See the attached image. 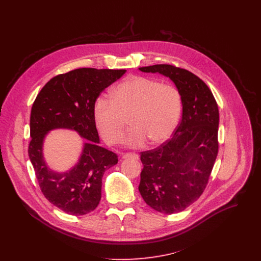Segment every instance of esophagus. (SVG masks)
Returning <instances> with one entry per match:
<instances>
[{
	"mask_svg": "<svg viewBox=\"0 0 261 261\" xmlns=\"http://www.w3.org/2000/svg\"><path fill=\"white\" fill-rule=\"evenodd\" d=\"M121 156H122V159H136V160H139V154L135 153V152L123 153Z\"/></svg>",
	"mask_w": 261,
	"mask_h": 261,
	"instance_id": "obj_1",
	"label": "esophagus"
}]
</instances>
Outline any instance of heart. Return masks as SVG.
<instances>
[{
    "instance_id": "1",
    "label": "heart",
    "mask_w": 261,
    "mask_h": 261,
    "mask_svg": "<svg viewBox=\"0 0 261 261\" xmlns=\"http://www.w3.org/2000/svg\"><path fill=\"white\" fill-rule=\"evenodd\" d=\"M182 112L179 90L159 80L132 75L112 90V98L98 97L93 108L95 126L110 145L117 144L125 130L126 118L133 126L124 140L130 148L167 142L175 132Z\"/></svg>"
}]
</instances>
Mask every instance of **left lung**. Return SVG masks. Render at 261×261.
<instances>
[{
  "label": "left lung",
  "mask_w": 261,
  "mask_h": 261,
  "mask_svg": "<svg viewBox=\"0 0 261 261\" xmlns=\"http://www.w3.org/2000/svg\"><path fill=\"white\" fill-rule=\"evenodd\" d=\"M169 77L182 97V119L173 138L142 152L139 191L153 210L174 214L185 210L204 192L218 153L219 111L203 80L169 64L139 68Z\"/></svg>",
  "instance_id": "1"
}]
</instances>
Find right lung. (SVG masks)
<instances>
[{
    "label": "right lung",
    "mask_w": 261,
    "mask_h": 261,
    "mask_svg": "<svg viewBox=\"0 0 261 261\" xmlns=\"http://www.w3.org/2000/svg\"><path fill=\"white\" fill-rule=\"evenodd\" d=\"M125 72L79 68L57 75L44 85L32 106L29 158L45 198L67 214L85 215L97 207L103 174L117 164V155L99 145L93 108L100 92ZM59 128L87 140L79 161L65 172L52 170L43 158L46 135Z\"/></svg>",
    "instance_id": "right-lung-1"
}]
</instances>
